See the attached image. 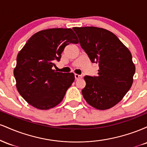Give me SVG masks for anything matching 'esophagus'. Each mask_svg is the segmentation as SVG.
<instances>
[{
	"label": "esophagus",
	"instance_id": "esophagus-1",
	"mask_svg": "<svg viewBox=\"0 0 147 147\" xmlns=\"http://www.w3.org/2000/svg\"><path fill=\"white\" fill-rule=\"evenodd\" d=\"M75 77L76 80H77V79H82V75H77V74H75Z\"/></svg>",
	"mask_w": 147,
	"mask_h": 147
}]
</instances>
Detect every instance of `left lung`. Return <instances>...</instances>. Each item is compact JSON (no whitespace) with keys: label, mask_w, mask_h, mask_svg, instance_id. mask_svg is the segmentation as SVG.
<instances>
[{"label":"left lung","mask_w":147,"mask_h":147,"mask_svg":"<svg viewBox=\"0 0 147 147\" xmlns=\"http://www.w3.org/2000/svg\"><path fill=\"white\" fill-rule=\"evenodd\" d=\"M73 30L91 62L99 63L98 76L84 77V98L99 110L111 109L122 100L133 84L136 66L131 52L113 33L104 28Z\"/></svg>","instance_id":"8db88e82"}]
</instances>
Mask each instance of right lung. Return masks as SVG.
I'll use <instances>...</instances> for the list:
<instances>
[{
	"label": "right lung",
	"mask_w": 147,
	"mask_h": 147,
	"mask_svg": "<svg viewBox=\"0 0 147 147\" xmlns=\"http://www.w3.org/2000/svg\"><path fill=\"white\" fill-rule=\"evenodd\" d=\"M78 43L70 28L41 30L30 37L18 52L14 70L16 88L28 104L48 110L63 100L75 75L56 72L52 68L55 61H60L66 45Z\"/></svg>",
	"instance_id": "right-lung-1"
}]
</instances>
